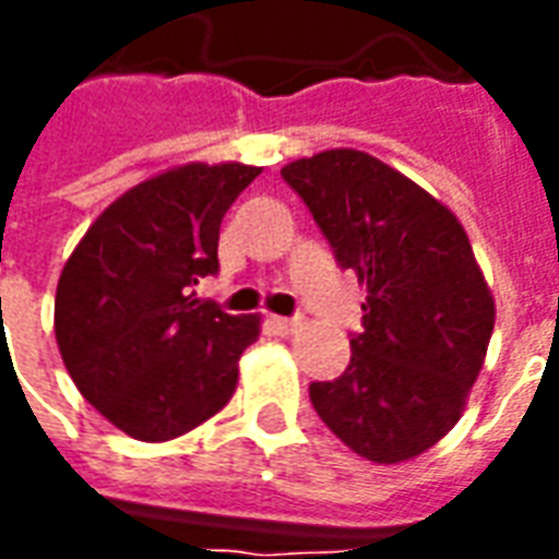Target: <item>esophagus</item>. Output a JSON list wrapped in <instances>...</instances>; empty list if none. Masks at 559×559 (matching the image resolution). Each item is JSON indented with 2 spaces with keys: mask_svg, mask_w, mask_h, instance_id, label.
I'll list each match as a JSON object with an SVG mask.
<instances>
[{
  "mask_svg": "<svg viewBox=\"0 0 559 559\" xmlns=\"http://www.w3.org/2000/svg\"><path fill=\"white\" fill-rule=\"evenodd\" d=\"M269 323H272V329L278 335H293L296 329L302 326V320H290V317H269Z\"/></svg>",
  "mask_w": 559,
  "mask_h": 559,
  "instance_id": "1",
  "label": "esophagus"
}]
</instances>
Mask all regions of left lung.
<instances>
[{"instance_id":"obj_1","label":"left lung","mask_w":559,"mask_h":559,"mask_svg":"<svg viewBox=\"0 0 559 559\" xmlns=\"http://www.w3.org/2000/svg\"><path fill=\"white\" fill-rule=\"evenodd\" d=\"M365 287L362 335L311 404L356 455L401 464L455 428L493 332V296L455 212L359 148L281 167Z\"/></svg>"}]
</instances>
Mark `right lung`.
Masks as SVG:
<instances>
[{
  "mask_svg": "<svg viewBox=\"0 0 559 559\" xmlns=\"http://www.w3.org/2000/svg\"><path fill=\"white\" fill-rule=\"evenodd\" d=\"M257 176L239 160L155 173L92 221L62 266V362L80 395L134 440H176L236 392L260 314H224L194 287L218 272L221 218Z\"/></svg>",
  "mask_w": 559,
  "mask_h": 559,
  "instance_id": "right-lung-1",
  "label": "right lung"
}]
</instances>
